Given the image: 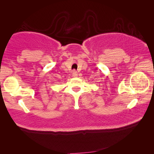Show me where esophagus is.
<instances>
[{"mask_svg":"<svg viewBox=\"0 0 154 154\" xmlns=\"http://www.w3.org/2000/svg\"><path fill=\"white\" fill-rule=\"evenodd\" d=\"M72 77H77V72L75 71H73L72 72Z\"/></svg>","mask_w":154,"mask_h":154,"instance_id":"34e87169","label":"esophagus"}]
</instances>
